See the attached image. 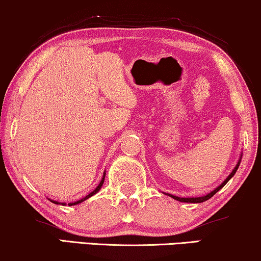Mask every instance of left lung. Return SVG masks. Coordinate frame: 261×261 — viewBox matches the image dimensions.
<instances>
[{
	"instance_id": "left-lung-1",
	"label": "left lung",
	"mask_w": 261,
	"mask_h": 261,
	"mask_svg": "<svg viewBox=\"0 0 261 261\" xmlns=\"http://www.w3.org/2000/svg\"><path fill=\"white\" fill-rule=\"evenodd\" d=\"M239 165H240V160H239V163L237 164V166L234 167V170L231 171V173L229 174V176H228L226 179H224V181L222 184L220 185V187H217L215 190H213L212 192H209L208 195H205V196H202V197H178V196H173V195H169V196H171V197H172L173 199H176V201H179V202H187V203H202V202H205V201H208L209 198H212L214 195L216 194L217 191L220 190V189H222L224 185H226L227 183H228V180L230 179L231 177L234 176L235 174V172H237V170H238V167H239Z\"/></svg>"
}]
</instances>
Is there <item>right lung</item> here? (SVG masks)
Listing matches in <instances>:
<instances>
[{
	"mask_svg": "<svg viewBox=\"0 0 261 261\" xmlns=\"http://www.w3.org/2000/svg\"><path fill=\"white\" fill-rule=\"evenodd\" d=\"M105 177H106V173H103V178H102V180L99 181V184L97 185V188H96L94 191H91L90 194L87 195V196H85V197H83L82 199H80V201H77V202H72V203H69V205H76V204H80V203H82L83 201H85V199L90 198L91 196H94L95 194H97V192L99 191V189L102 188L103 183H105ZM51 202H52V203H55V204H63V205H65V203H60V202H57V201H52V199H51Z\"/></svg>",
	"mask_w": 261,
	"mask_h": 261,
	"instance_id": "obj_1",
	"label": "right lung"
}]
</instances>
